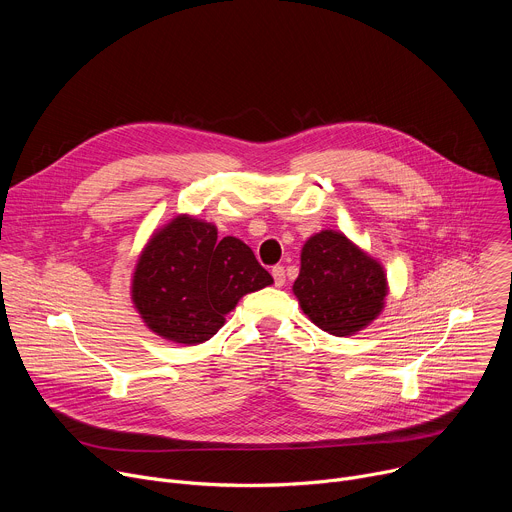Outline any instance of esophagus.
Returning <instances> with one entry per match:
<instances>
[{"instance_id": "34e87169", "label": "esophagus", "mask_w": 512, "mask_h": 512, "mask_svg": "<svg viewBox=\"0 0 512 512\" xmlns=\"http://www.w3.org/2000/svg\"><path fill=\"white\" fill-rule=\"evenodd\" d=\"M271 275H273V281H275L277 287H281V285L285 283V269H283L281 265H275V267L271 269Z\"/></svg>"}]
</instances>
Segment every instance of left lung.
Wrapping results in <instances>:
<instances>
[{"label": "left lung", "instance_id": "1", "mask_svg": "<svg viewBox=\"0 0 512 512\" xmlns=\"http://www.w3.org/2000/svg\"><path fill=\"white\" fill-rule=\"evenodd\" d=\"M383 265L338 231H320L302 249L294 294L304 314L332 336H352L385 308Z\"/></svg>", "mask_w": 512, "mask_h": 512}]
</instances>
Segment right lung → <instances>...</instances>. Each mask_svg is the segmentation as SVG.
Instances as JSON below:
<instances>
[{
  "instance_id": "1",
  "label": "right lung",
  "mask_w": 512,
  "mask_h": 512,
  "mask_svg": "<svg viewBox=\"0 0 512 512\" xmlns=\"http://www.w3.org/2000/svg\"><path fill=\"white\" fill-rule=\"evenodd\" d=\"M271 283L249 245L237 237L218 239L212 223L180 214L143 247L131 300L152 332L194 346L221 330L245 294Z\"/></svg>"
}]
</instances>
